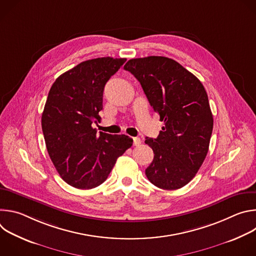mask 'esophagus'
I'll list each match as a JSON object with an SVG mask.
<instances>
[{"mask_svg": "<svg viewBox=\"0 0 256 256\" xmlns=\"http://www.w3.org/2000/svg\"><path fill=\"white\" fill-rule=\"evenodd\" d=\"M132 140H134V146H138L140 144V138H134Z\"/></svg>", "mask_w": 256, "mask_h": 256, "instance_id": "esophagus-1", "label": "esophagus"}]
</instances>
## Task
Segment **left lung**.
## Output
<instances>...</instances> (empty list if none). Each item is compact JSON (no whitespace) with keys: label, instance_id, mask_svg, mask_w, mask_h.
I'll return each mask as SVG.
<instances>
[{"label":"left lung","instance_id":"left-lung-1","mask_svg":"<svg viewBox=\"0 0 256 256\" xmlns=\"http://www.w3.org/2000/svg\"><path fill=\"white\" fill-rule=\"evenodd\" d=\"M140 83L164 126L157 138L144 140L154 159L146 175L159 188L172 190L196 176L208 151L214 120L202 82L165 56L130 60L124 66Z\"/></svg>","mask_w":256,"mask_h":256}]
</instances>
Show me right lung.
I'll list each match as a JSON object with an SVG mask.
<instances>
[{
	"label": "right lung",
	"mask_w": 256,
	"mask_h": 256,
	"mask_svg": "<svg viewBox=\"0 0 256 256\" xmlns=\"http://www.w3.org/2000/svg\"><path fill=\"white\" fill-rule=\"evenodd\" d=\"M126 60L110 56L85 60L62 74L48 92L42 132L52 162L70 186H100L132 147L128 136L97 134L92 128L100 118L105 84Z\"/></svg>",
	"instance_id": "obj_1"
}]
</instances>
